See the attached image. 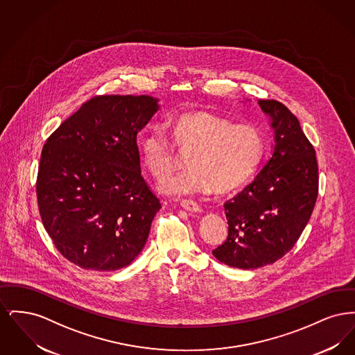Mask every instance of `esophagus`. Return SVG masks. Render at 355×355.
I'll use <instances>...</instances> for the list:
<instances>
[{
	"mask_svg": "<svg viewBox=\"0 0 355 355\" xmlns=\"http://www.w3.org/2000/svg\"><path fill=\"white\" fill-rule=\"evenodd\" d=\"M181 206L189 213H201L202 211L201 206L196 202H193V201H182Z\"/></svg>",
	"mask_w": 355,
	"mask_h": 355,
	"instance_id": "34e87169",
	"label": "esophagus"
}]
</instances>
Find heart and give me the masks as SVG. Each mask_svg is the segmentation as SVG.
Segmentation results:
<instances>
[{"instance_id": "obj_1", "label": "heart", "mask_w": 355, "mask_h": 355, "mask_svg": "<svg viewBox=\"0 0 355 355\" xmlns=\"http://www.w3.org/2000/svg\"><path fill=\"white\" fill-rule=\"evenodd\" d=\"M171 139L186 157L189 169L165 181L161 193L170 197H191L216 190L225 194L243 185L265 154L263 135L252 125L236 122L220 114L196 110L171 121ZM168 133L150 126L139 138L142 166L155 180H162L174 169L178 154Z\"/></svg>"}]
</instances>
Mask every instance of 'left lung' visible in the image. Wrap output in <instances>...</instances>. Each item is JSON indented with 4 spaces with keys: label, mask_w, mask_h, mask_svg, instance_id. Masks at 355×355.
<instances>
[{
    "label": "left lung",
    "mask_w": 355,
    "mask_h": 355,
    "mask_svg": "<svg viewBox=\"0 0 355 355\" xmlns=\"http://www.w3.org/2000/svg\"><path fill=\"white\" fill-rule=\"evenodd\" d=\"M274 132L270 155L253 182L225 203L227 239L213 255L250 270L291 250L311 217L318 196V165L300 121L281 102L258 100Z\"/></svg>",
    "instance_id": "left-lung-1"
}]
</instances>
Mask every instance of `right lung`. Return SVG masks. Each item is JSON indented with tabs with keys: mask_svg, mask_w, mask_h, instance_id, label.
Segmentation results:
<instances>
[{
	"mask_svg": "<svg viewBox=\"0 0 355 355\" xmlns=\"http://www.w3.org/2000/svg\"><path fill=\"white\" fill-rule=\"evenodd\" d=\"M150 96H100L48 138L37 177L42 223L86 270L114 271L142 252L161 209L141 175L137 135L159 110Z\"/></svg>",
	"mask_w": 355,
	"mask_h": 355,
	"instance_id": "right-lung-1",
	"label": "right lung"
}]
</instances>
